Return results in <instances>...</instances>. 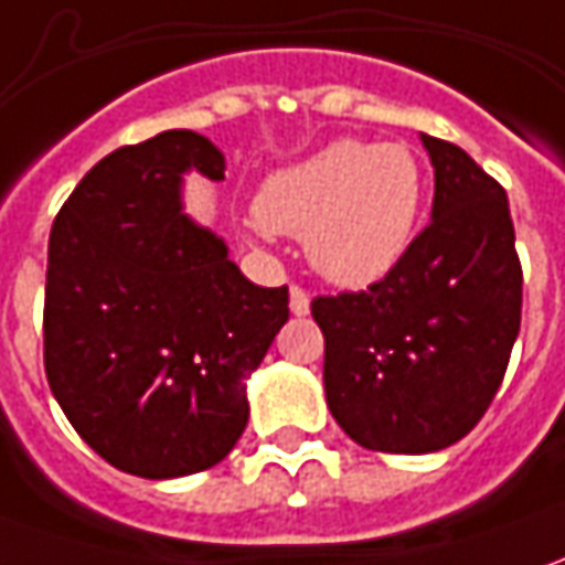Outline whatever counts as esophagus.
Returning a JSON list of instances; mask_svg holds the SVG:
<instances>
[{"mask_svg": "<svg viewBox=\"0 0 565 565\" xmlns=\"http://www.w3.org/2000/svg\"><path fill=\"white\" fill-rule=\"evenodd\" d=\"M290 312L294 315H309V294L302 287H290Z\"/></svg>", "mask_w": 565, "mask_h": 565, "instance_id": "esophagus-1", "label": "esophagus"}]
</instances>
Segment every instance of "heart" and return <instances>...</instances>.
<instances>
[{"mask_svg":"<svg viewBox=\"0 0 565 565\" xmlns=\"http://www.w3.org/2000/svg\"><path fill=\"white\" fill-rule=\"evenodd\" d=\"M424 206V170L398 141H333L268 179L256 213L306 237L312 268L340 287L383 278L405 256Z\"/></svg>","mask_w":565,"mask_h":565,"instance_id":"heart-1","label":"heart"}]
</instances>
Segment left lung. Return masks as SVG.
Segmentation results:
<instances>
[{"label":"left lung","instance_id":"1","mask_svg":"<svg viewBox=\"0 0 565 565\" xmlns=\"http://www.w3.org/2000/svg\"><path fill=\"white\" fill-rule=\"evenodd\" d=\"M420 141L436 172L427 228L367 290L312 299L333 420L390 455L439 451L479 424L523 312L504 188L458 145Z\"/></svg>","mask_w":565,"mask_h":565}]
</instances>
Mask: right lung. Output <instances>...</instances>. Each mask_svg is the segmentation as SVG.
<instances>
[{"label":"right lung","mask_w":565,"mask_h":565,"mask_svg":"<svg viewBox=\"0 0 565 565\" xmlns=\"http://www.w3.org/2000/svg\"><path fill=\"white\" fill-rule=\"evenodd\" d=\"M225 179L210 138L170 129L98 160L61 206L45 271V377L117 470L201 473L247 427V377L287 321L225 241L182 213V179Z\"/></svg>","instance_id":"obj_1"}]
</instances>
